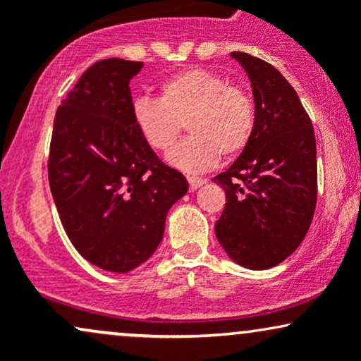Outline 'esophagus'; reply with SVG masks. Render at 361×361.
<instances>
[{"mask_svg":"<svg viewBox=\"0 0 361 361\" xmlns=\"http://www.w3.org/2000/svg\"><path fill=\"white\" fill-rule=\"evenodd\" d=\"M186 180H188L190 190H192V192H195V190L200 188V186L204 185V180H202V178H197V176H186Z\"/></svg>","mask_w":361,"mask_h":361,"instance_id":"1","label":"esophagus"}]
</instances>
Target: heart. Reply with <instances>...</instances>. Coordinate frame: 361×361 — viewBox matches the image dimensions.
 <instances>
[{
    "mask_svg": "<svg viewBox=\"0 0 361 361\" xmlns=\"http://www.w3.org/2000/svg\"><path fill=\"white\" fill-rule=\"evenodd\" d=\"M132 117L154 151L168 152L183 132L190 137L173 149L169 161L185 171H205L219 157L233 159L250 146L256 127L251 93L222 74L192 68L163 81L159 100L137 98Z\"/></svg>",
    "mask_w": 361,
    "mask_h": 361,
    "instance_id": "1",
    "label": "heart"
}]
</instances>
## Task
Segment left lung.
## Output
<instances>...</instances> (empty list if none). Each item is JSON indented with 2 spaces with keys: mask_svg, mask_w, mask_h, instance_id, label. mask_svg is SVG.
Segmentation results:
<instances>
[{
  "mask_svg": "<svg viewBox=\"0 0 361 361\" xmlns=\"http://www.w3.org/2000/svg\"><path fill=\"white\" fill-rule=\"evenodd\" d=\"M231 56L251 80L256 127L233 166L212 178L226 192L215 235L235 263L268 270L300 246L312 222L316 137L307 111L279 69L246 52Z\"/></svg>",
  "mask_w": 361,
  "mask_h": 361,
  "instance_id": "1",
  "label": "left lung"
}]
</instances>
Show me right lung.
<instances>
[{"instance_id":"right-lung-1","label":"right lung","mask_w":361,"mask_h":361,"mask_svg":"<svg viewBox=\"0 0 361 361\" xmlns=\"http://www.w3.org/2000/svg\"><path fill=\"white\" fill-rule=\"evenodd\" d=\"M142 62L103 59L56 111L49 185L69 241L102 270L127 273L159 246L166 214L188 190L132 117L128 81Z\"/></svg>"}]
</instances>
